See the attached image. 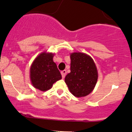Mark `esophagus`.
<instances>
[{
  "mask_svg": "<svg viewBox=\"0 0 132 132\" xmlns=\"http://www.w3.org/2000/svg\"><path fill=\"white\" fill-rule=\"evenodd\" d=\"M61 75H62V78H64L65 76H66V70L62 71L61 72Z\"/></svg>",
  "mask_w": 132,
  "mask_h": 132,
  "instance_id": "esophagus-1",
  "label": "esophagus"
}]
</instances>
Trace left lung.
Masks as SVG:
<instances>
[{
	"label": "left lung",
	"instance_id": "obj_1",
	"mask_svg": "<svg viewBox=\"0 0 132 132\" xmlns=\"http://www.w3.org/2000/svg\"><path fill=\"white\" fill-rule=\"evenodd\" d=\"M97 78V70L91 57L82 53L71 54V72L65 77V82L72 94L78 97L89 94Z\"/></svg>",
	"mask_w": 132,
	"mask_h": 132
}]
</instances>
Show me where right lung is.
<instances>
[{
	"instance_id": "1",
	"label": "right lung",
	"mask_w": 132,
	"mask_h": 132,
	"mask_svg": "<svg viewBox=\"0 0 132 132\" xmlns=\"http://www.w3.org/2000/svg\"><path fill=\"white\" fill-rule=\"evenodd\" d=\"M53 58L52 53H42L36 57L30 68L31 83L35 88L42 91L51 89L55 82L62 78Z\"/></svg>"
}]
</instances>
